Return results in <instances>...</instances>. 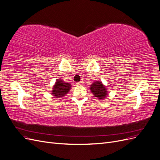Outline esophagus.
<instances>
[{
	"mask_svg": "<svg viewBox=\"0 0 160 160\" xmlns=\"http://www.w3.org/2000/svg\"><path fill=\"white\" fill-rule=\"evenodd\" d=\"M82 83H83V82H82V81H80V82H79V83H77V85H81V84H82Z\"/></svg>",
	"mask_w": 160,
	"mask_h": 160,
	"instance_id": "1",
	"label": "esophagus"
}]
</instances>
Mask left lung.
I'll list each match as a JSON object with an SVG mask.
<instances>
[{"label":"left lung","instance_id":"obj_1","mask_svg":"<svg viewBox=\"0 0 160 160\" xmlns=\"http://www.w3.org/2000/svg\"><path fill=\"white\" fill-rule=\"evenodd\" d=\"M90 90L94 97L100 100H104L108 95V89L101 81H96L90 85Z\"/></svg>","mask_w":160,"mask_h":160}]
</instances>
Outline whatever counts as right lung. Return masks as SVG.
<instances>
[{
	"label": "right lung",
	"mask_w": 160,
	"mask_h": 160,
	"mask_svg": "<svg viewBox=\"0 0 160 160\" xmlns=\"http://www.w3.org/2000/svg\"><path fill=\"white\" fill-rule=\"evenodd\" d=\"M71 88L70 83L65 82L62 79H57L55 85L52 87L51 94L54 98H60L67 94Z\"/></svg>",
	"instance_id": "add662e5"
}]
</instances>
